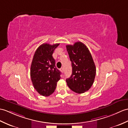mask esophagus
Returning a JSON list of instances; mask_svg holds the SVG:
<instances>
[{
	"instance_id": "34e87169",
	"label": "esophagus",
	"mask_w": 128,
	"mask_h": 128,
	"mask_svg": "<svg viewBox=\"0 0 128 128\" xmlns=\"http://www.w3.org/2000/svg\"><path fill=\"white\" fill-rule=\"evenodd\" d=\"M60 70L62 71V72H64V68H61L60 69Z\"/></svg>"
}]
</instances>
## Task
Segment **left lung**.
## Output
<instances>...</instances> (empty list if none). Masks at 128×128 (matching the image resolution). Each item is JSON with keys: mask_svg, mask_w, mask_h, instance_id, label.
I'll return each mask as SVG.
<instances>
[{"mask_svg": "<svg viewBox=\"0 0 128 128\" xmlns=\"http://www.w3.org/2000/svg\"><path fill=\"white\" fill-rule=\"evenodd\" d=\"M66 47L72 65V74L66 80L67 85L75 93H84L90 88L96 77L93 58L87 46L81 42Z\"/></svg>", "mask_w": 128, "mask_h": 128, "instance_id": "1", "label": "left lung"}]
</instances>
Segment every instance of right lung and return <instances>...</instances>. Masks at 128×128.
<instances>
[{
    "instance_id": "1",
    "label": "right lung",
    "mask_w": 128,
    "mask_h": 128,
    "mask_svg": "<svg viewBox=\"0 0 128 128\" xmlns=\"http://www.w3.org/2000/svg\"><path fill=\"white\" fill-rule=\"evenodd\" d=\"M59 44H43L35 51L30 67V77L34 88L42 96L54 92L60 78V71L56 67L52 54Z\"/></svg>"
}]
</instances>
